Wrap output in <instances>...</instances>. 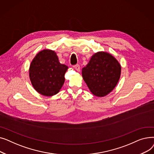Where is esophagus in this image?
Masks as SVG:
<instances>
[{
	"label": "esophagus",
	"mask_w": 154,
	"mask_h": 154,
	"mask_svg": "<svg viewBox=\"0 0 154 154\" xmlns=\"http://www.w3.org/2000/svg\"><path fill=\"white\" fill-rule=\"evenodd\" d=\"M73 67H74V68L76 70H77L78 72L80 71V66H79V65H78V64L75 65V66H73Z\"/></svg>",
	"instance_id": "obj_1"
}]
</instances>
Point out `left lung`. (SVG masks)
I'll return each mask as SVG.
<instances>
[{
	"label": "left lung",
	"mask_w": 154,
	"mask_h": 154,
	"mask_svg": "<svg viewBox=\"0 0 154 154\" xmlns=\"http://www.w3.org/2000/svg\"><path fill=\"white\" fill-rule=\"evenodd\" d=\"M121 74V66L110 54L98 52L94 54L82 69L83 79L95 96L104 97L116 87Z\"/></svg>",
	"instance_id": "left-lung-1"
}]
</instances>
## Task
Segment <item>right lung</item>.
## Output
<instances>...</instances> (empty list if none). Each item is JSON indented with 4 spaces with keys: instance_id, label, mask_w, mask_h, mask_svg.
Returning <instances> with one entry per match:
<instances>
[{
    "instance_id": "1",
    "label": "right lung",
    "mask_w": 154,
    "mask_h": 154,
    "mask_svg": "<svg viewBox=\"0 0 154 154\" xmlns=\"http://www.w3.org/2000/svg\"><path fill=\"white\" fill-rule=\"evenodd\" d=\"M68 67L59 62L56 53L44 49L32 60L29 68V77L34 89L42 95L53 96L57 94L65 82L64 75Z\"/></svg>"
}]
</instances>
